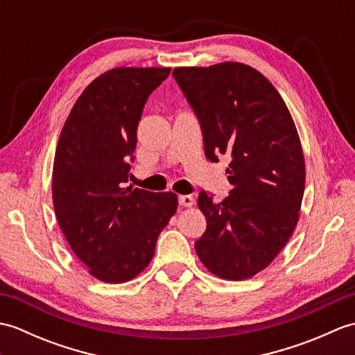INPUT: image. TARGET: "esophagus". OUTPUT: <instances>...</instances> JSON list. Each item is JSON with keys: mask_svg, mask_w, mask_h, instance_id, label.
Instances as JSON below:
<instances>
[{"mask_svg": "<svg viewBox=\"0 0 355 355\" xmlns=\"http://www.w3.org/2000/svg\"><path fill=\"white\" fill-rule=\"evenodd\" d=\"M178 202H180V206H183V207H192L193 206V197H192V195H180Z\"/></svg>", "mask_w": 355, "mask_h": 355, "instance_id": "obj_1", "label": "esophagus"}]
</instances>
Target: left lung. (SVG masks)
Wrapping results in <instances>:
<instances>
[{
	"label": "left lung",
	"mask_w": 355,
	"mask_h": 355,
	"mask_svg": "<svg viewBox=\"0 0 355 355\" xmlns=\"http://www.w3.org/2000/svg\"><path fill=\"white\" fill-rule=\"evenodd\" d=\"M172 76L198 119L206 157H230L229 197L198 195L207 227L195 250L218 277L243 281L266 268L296 229L305 189L297 130L277 89L245 64L180 67Z\"/></svg>",
	"instance_id": "left-lung-1"
}]
</instances>
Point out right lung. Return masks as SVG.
Here are the masks:
<instances>
[{
  "label": "right lung",
  "mask_w": 355,
  "mask_h": 355,
  "mask_svg": "<svg viewBox=\"0 0 355 355\" xmlns=\"http://www.w3.org/2000/svg\"><path fill=\"white\" fill-rule=\"evenodd\" d=\"M171 69H114L74 103L53 163V205L74 254L108 284L148 267L160 232L175 214L172 192L126 187L137 126L150 93Z\"/></svg>",
  "instance_id": "obj_1"
}]
</instances>
